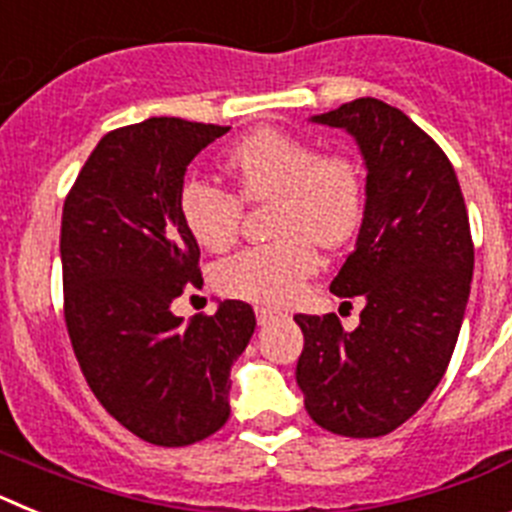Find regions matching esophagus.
I'll return each instance as SVG.
<instances>
[{"label": "esophagus", "mask_w": 512, "mask_h": 512, "mask_svg": "<svg viewBox=\"0 0 512 512\" xmlns=\"http://www.w3.org/2000/svg\"><path fill=\"white\" fill-rule=\"evenodd\" d=\"M274 318H277V312H274V310H266V307H256V320H259V325H269Z\"/></svg>", "instance_id": "esophagus-1"}]
</instances>
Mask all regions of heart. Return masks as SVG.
Returning <instances> with one entry per match:
<instances>
[{"label": "heart", "mask_w": 512, "mask_h": 512, "mask_svg": "<svg viewBox=\"0 0 512 512\" xmlns=\"http://www.w3.org/2000/svg\"><path fill=\"white\" fill-rule=\"evenodd\" d=\"M241 200L274 202L271 233L279 241L235 253L215 269L225 297L253 305H287L318 271V246H341L364 212V179L343 153H318L310 140L266 128L241 140L225 158ZM228 189L189 179L179 212L207 251H228L238 238L243 205Z\"/></svg>", "instance_id": "heart-1"}]
</instances>
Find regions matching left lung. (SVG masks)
I'll return each mask as SVG.
<instances>
[{"label": "left lung", "instance_id": "left-lung-1", "mask_svg": "<svg viewBox=\"0 0 512 512\" xmlns=\"http://www.w3.org/2000/svg\"><path fill=\"white\" fill-rule=\"evenodd\" d=\"M310 122L346 130L364 158L359 238L330 282L364 310L354 330L333 312L295 315L305 336L297 384L320 428L377 438L418 413L454 354L474 271L467 205L446 153L382 99Z\"/></svg>", "mask_w": 512, "mask_h": 512}]
</instances>
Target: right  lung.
<instances>
[{
  "mask_svg": "<svg viewBox=\"0 0 512 512\" xmlns=\"http://www.w3.org/2000/svg\"><path fill=\"white\" fill-rule=\"evenodd\" d=\"M223 125L148 117L104 135L61 217L63 310L102 408L156 446H189L230 418V366L256 328L225 300L189 323L171 302L197 284L200 246L179 212L192 158Z\"/></svg>",
  "mask_w": 512,
  "mask_h": 512,
  "instance_id": "add662e5",
  "label": "right lung"
}]
</instances>
